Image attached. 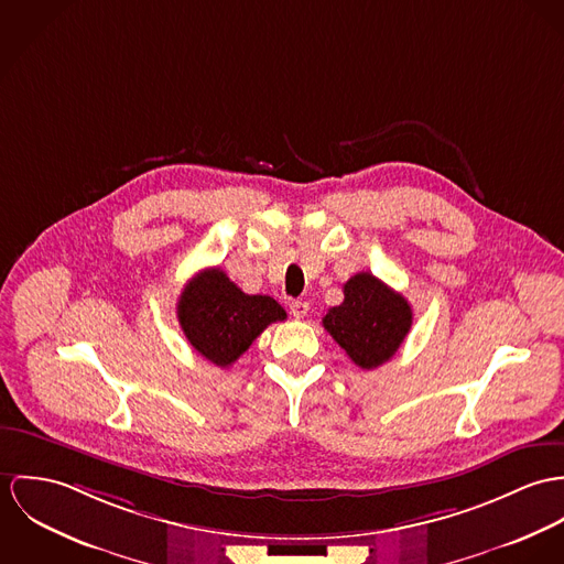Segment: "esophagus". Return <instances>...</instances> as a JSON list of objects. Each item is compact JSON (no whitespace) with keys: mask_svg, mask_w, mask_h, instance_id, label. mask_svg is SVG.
<instances>
[{"mask_svg":"<svg viewBox=\"0 0 564 564\" xmlns=\"http://www.w3.org/2000/svg\"><path fill=\"white\" fill-rule=\"evenodd\" d=\"M290 312H292L294 317L301 319V317H305L307 312H310V305H307L305 301H292V303H290Z\"/></svg>","mask_w":564,"mask_h":564,"instance_id":"34e87169","label":"esophagus"}]
</instances>
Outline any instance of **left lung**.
<instances>
[{
	"label": "left lung",
	"mask_w": 564,
	"mask_h": 564,
	"mask_svg": "<svg viewBox=\"0 0 564 564\" xmlns=\"http://www.w3.org/2000/svg\"><path fill=\"white\" fill-rule=\"evenodd\" d=\"M324 328L355 366L375 370L387 364L411 330L413 312L406 299L370 272L344 283V303L322 317Z\"/></svg>",
	"instance_id": "left-lung-1"
}]
</instances>
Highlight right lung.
Masks as SVG:
<instances>
[{
	"mask_svg": "<svg viewBox=\"0 0 564 564\" xmlns=\"http://www.w3.org/2000/svg\"><path fill=\"white\" fill-rule=\"evenodd\" d=\"M177 317L192 348L218 368H229L285 310L270 296L245 294L220 268L192 276L177 303Z\"/></svg>",
	"mask_w": 564,
	"mask_h": 564,
	"instance_id": "1",
	"label": "right lung"
}]
</instances>
